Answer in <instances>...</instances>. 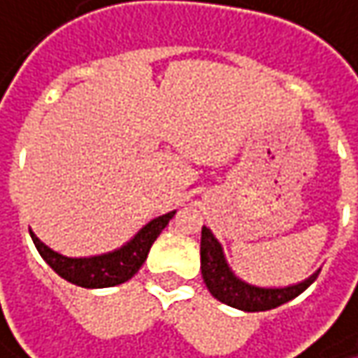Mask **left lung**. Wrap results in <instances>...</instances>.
<instances>
[{
	"label": "left lung",
	"instance_id": "8db88e82",
	"mask_svg": "<svg viewBox=\"0 0 358 358\" xmlns=\"http://www.w3.org/2000/svg\"><path fill=\"white\" fill-rule=\"evenodd\" d=\"M199 255H201V277H203L210 294L220 299L222 303L238 308L244 312H265V310H273V308L287 303L289 299H294L301 292H306L316 281L320 273V271L314 273L303 283L283 287V289H263V287L248 285L228 268L222 246L206 226L201 228Z\"/></svg>",
	"mask_w": 358,
	"mask_h": 358
}]
</instances>
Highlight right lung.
Listing matches in <instances>:
<instances>
[{
	"instance_id": "add662e5",
	"label": "right lung",
	"mask_w": 358,
	"mask_h": 358,
	"mask_svg": "<svg viewBox=\"0 0 358 358\" xmlns=\"http://www.w3.org/2000/svg\"><path fill=\"white\" fill-rule=\"evenodd\" d=\"M173 216H175V212L155 217L122 248L108 252V255H99V257H87V259L63 257V255L55 252L52 248H48L46 244L40 243L34 232H30V236L38 248L40 257L69 283H75L79 287H90V289L114 287V285L132 279L138 273L142 263L146 261V255H148L152 243L157 241V236L163 232V228Z\"/></svg>"
}]
</instances>
